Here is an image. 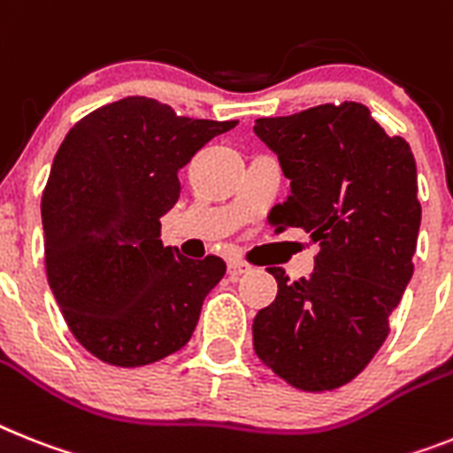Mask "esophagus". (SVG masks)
<instances>
[{
	"instance_id": "obj_1",
	"label": "esophagus",
	"mask_w": 453,
	"mask_h": 453,
	"mask_svg": "<svg viewBox=\"0 0 453 453\" xmlns=\"http://www.w3.org/2000/svg\"><path fill=\"white\" fill-rule=\"evenodd\" d=\"M248 271H250V266L245 264V261H241V259H231L229 261V275H231V278H241L242 273H248Z\"/></svg>"
}]
</instances>
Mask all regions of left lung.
Returning a JSON list of instances; mask_svg holds the SVG:
<instances>
[{"mask_svg": "<svg viewBox=\"0 0 453 453\" xmlns=\"http://www.w3.org/2000/svg\"><path fill=\"white\" fill-rule=\"evenodd\" d=\"M291 192L271 211L278 231L319 241L315 273L294 280L278 266V296L254 317V352L301 391H334L370 364L388 317L412 278L421 224L417 162L357 101L259 118Z\"/></svg>", "mask_w": 453, "mask_h": 453, "instance_id": "obj_1", "label": "left lung"}]
</instances>
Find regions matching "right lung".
<instances>
[{
	"label": "right lung",
	"instance_id": "add662e5",
	"mask_svg": "<svg viewBox=\"0 0 453 453\" xmlns=\"http://www.w3.org/2000/svg\"><path fill=\"white\" fill-rule=\"evenodd\" d=\"M238 119L178 115L150 96L96 108L71 127L41 196L46 273L73 338L118 368H141L189 342L224 259L162 245L180 171Z\"/></svg>",
	"mask_w": 453,
	"mask_h": 453
}]
</instances>
